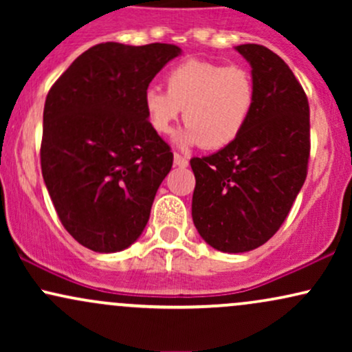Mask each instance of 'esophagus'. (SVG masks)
<instances>
[{
  "instance_id": "obj_1",
  "label": "esophagus",
  "mask_w": 352,
  "mask_h": 352,
  "mask_svg": "<svg viewBox=\"0 0 352 352\" xmlns=\"http://www.w3.org/2000/svg\"><path fill=\"white\" fill-rule=\"evenodd\" d=\"M173 164H175L177 167H180V168L188 167V160L185 159V157L179 155V153H173Z\"/></svg>"
}]
</instances>
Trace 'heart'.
<instances>
[{
    "mask_svg": "<svg viewBox=\"0 0 352 352\" xmlns=\"http://www.w3.org/2000/svg\"><path fill=\"white\" fill-rule=\"evenodd\" d=\"M165 89L144 92L145 116L153 131L170 134L184 109L187 125L175 137L182 148L227 147L245 129L256 96L252 74L243 67L204 59L173 66L165 74Z\"/></svg>",
    "mask_w": 352,
    "mask_h": 352,
    "instance_id": "b5f03b06",
    "label": "heart"
}]
</instances>
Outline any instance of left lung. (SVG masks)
I'll list each match as a JSON object with an SVG mask.
<instances>
[{
  "label": "left lung",
  "instance_id": "obj_1",
  "mask_svg": "<svg viewBox=\"0 0 352 352\" xmlns=\"http://www.w3.org/2000/svg\"><path fill=\"white\" fill-rule=\"evenodd\" d=\"M235 50L252 66V116L232 144L190 160L193 223L223 253L250 252L280 230L305 184L309 159V106L293 71L260 44Z\"/></svg>",
  "mask_w": 352,
  "mask_h": 352
}]
</instances>
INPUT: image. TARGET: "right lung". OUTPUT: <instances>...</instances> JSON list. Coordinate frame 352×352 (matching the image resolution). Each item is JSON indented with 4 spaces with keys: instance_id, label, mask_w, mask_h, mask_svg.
Listing matches in <instances>:
<instances>
[{
    "instance_id": "right-lung-1",
    "label": "right lung",
    "mask_w": 352,
    "mask_h": 352,
    "mask_svg": "<svg viewBox=\"0 0 352 352\" xmlns=\"http://www.w3.org/2000/svg\"><path fill=\"white\" fill-rule=\"evenodd\" d=\"M180 54L175 44H98L47 94L43 179L60 223L92 252H122L147 225L173 153L148 124L144 92Z\"/></svg>"
}]
</instances>
